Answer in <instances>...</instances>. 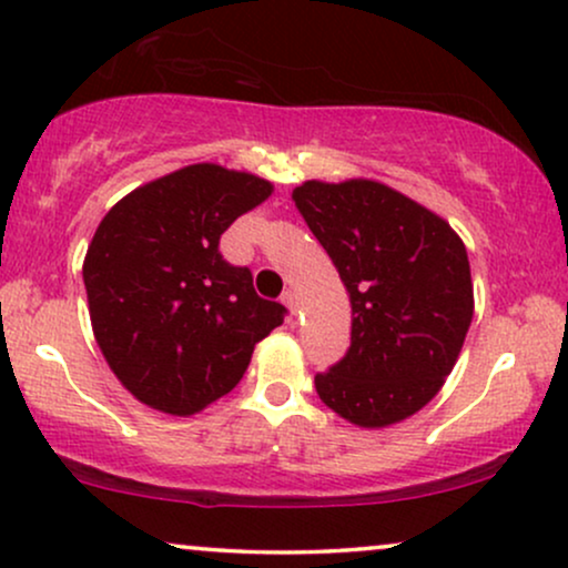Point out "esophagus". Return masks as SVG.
Wrapping results in <instances>:
<instances>
[{"label": "esophagus", "mask_w": 568, "mask_h": 568, "mask_svg": "<svg viewBox=\"0 0 568 568\" xmlns=\"http://www.w3.org/2000/svg\"><path fill=\"white\" fill-rule=\"evenodd\" d=\"M282 303L286 305V307H290V313H292V316H295V313H297V292L295 290H286L284 292V295H282Z\"/></svg>", "instance_id": "1"}]
</instances>
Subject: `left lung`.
I'll use <instances>...</instances> for the list:
<instances>
[{
  "label": "left lung",
  "mask_w": 568,
  "mask_h": 568,
  "mask_svg": "<svg viewBox=\"0 0 568 568\" xmlns=\"http://www.w3.org/2000/svg\"><path fill=\"white\" fill-rule=\"evenodd\" d=\"M292 200L353 305L349 347L316 374L318 397L366 429L403 422L437 395L471 326L464 242L450 223L379 181H305Z\"/></svg>",
  "instance_id": "left-lung-1"
}]
</instances>
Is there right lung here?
Returning <instances> with one entry per match:
<instances>
[{
    "mask_svg": "<svg viewBox=\"0 0 568 568\" xmlns=\"http://www.w3.org/2000/svg\"><path fill=\"white\" fill-rule=\"evenodd\" d=\"M273 186L213 163L150 181L104 215L83 261L97 345L136 400L192 416L240 384L286 307L223 261L231 223Z\"/></svg>",
    "mask_w": 568,
    "mask_h": 568,
    "instance_id": "1",
    "label": "right lung"
}]
</instances>
